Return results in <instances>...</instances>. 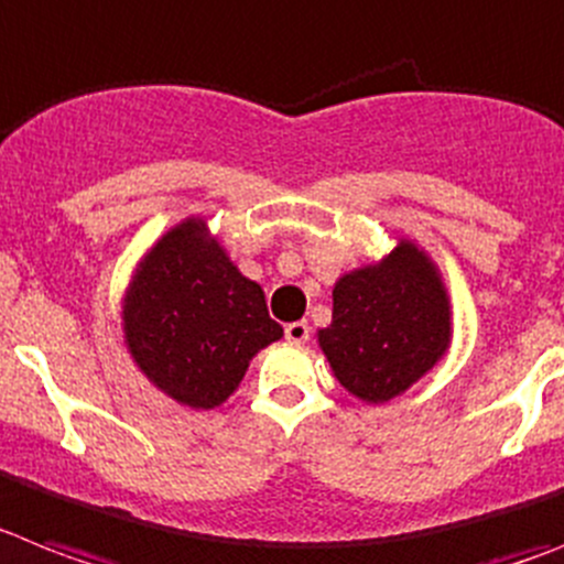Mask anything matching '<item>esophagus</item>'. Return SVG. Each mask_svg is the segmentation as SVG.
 Here are the masks:
<instances>
[{
    "instance_id": "1",
    "label": "esophagus",
    "mask_w": 564,
    "mask_h": 564,
    "mask_svg": "<svg viewBox=\"0 0 564 564\" xmlns=\"http://www.w3.org/2000/svg\"><path fill=\"white\" fill-rule=\"evenodd\" d=\"M307 336H311L307 322H291V325H285V339L293 341V345H305Z\"/></svg>"
}]
</instances>
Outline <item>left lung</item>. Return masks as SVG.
Returning <instances> with one entry per match:
<instances>
[{
  "label": "left lung",
  "instance_id": "left-lung-1",
  "mask_svg": "<svg viewBox=\"0 0 564 564\" xmlns=\"http://www.w3.org/2000/svg\"><path fill=\"white\" fill-rule=\"evenodd\" d=\"M339 384L382 405L420 382L451 348V300L440 268L411 239L336 279L334 319L319 334Z\"/></svg>",
  "mask_w": 564,
  "mask_h": 564
}]
</instances>
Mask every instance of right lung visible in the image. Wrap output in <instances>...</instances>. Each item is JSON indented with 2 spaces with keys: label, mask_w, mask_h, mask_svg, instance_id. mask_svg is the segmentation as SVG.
I'll use <instances>...</instances> for the list:
<instances>
[{
  "label": "right lung",
  "mask_w": 564,
  "mask_h": 564,
  "mask_svg": "<svg viewBox=\"0 0 564 564\" xmlns=\"http://www.w3.org/2000/svg\"><path fill=\"white\" fill-rule=\"evenodd\" d=\"M122 330L148 382L194 411L223 405L250 359L282 339L264 291L239 273L202 216L173 225L137 264Z\"/></svg>",
  "instance_id": "add662e5"
}]
</instances>
